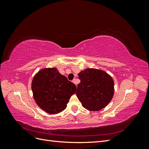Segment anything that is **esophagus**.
Listing matches in <instances>:
<instances>
[{"label": "esophagus", "instance_id": "1", "mask_svg": "<svg viewBox=\"0 0 149 149\" xmlns=\"http://www.w3.org/2000/svg\"><path fill=\"white\" fill-rule=\"evenodd\" d=\"M73 81V83H74V84L76 85V79H74L73 81Z\"/></svg>", "mask_w": 149, "mask_h": 149}]
</instances>
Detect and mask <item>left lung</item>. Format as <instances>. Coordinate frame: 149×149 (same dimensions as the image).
<instances>
[{
	"mask_svg": "<svg viewBox=\"0 0 149 149\" xmlns=\"http://www.w3.org/2000/svg\"><path fill=\"white\" fill-rule=\"evenodd\" d=\"M77 96L82 106L89 111H97L105 107L114 95V83L105 71L88 68L78 74Z\"/></svg>",
	"mask_w": 149,
	"mask_h": 149,
	"instance_id": "8db88e82",
	"label": "left lung"
}]
</instances>
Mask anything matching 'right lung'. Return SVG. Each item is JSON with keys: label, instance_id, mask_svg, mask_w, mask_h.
Masks as SVG:
<instances>
[{"label": "right lung", "instance_id": "add662e5", "mask_svg": "<svg viewBox=\"0 0 149 149\" xmlns=\"http://www.w3.org/2000/svg\"><path fill=\"white\" fill-rule=\"evenodd\" d=\"M31 89L36 103L50 114L65 109L71 96L76 93V85L56 68L40 70L34 76Z\"/></svg>", "mask_w": 149, "mask_h": 149}]
</instances>
